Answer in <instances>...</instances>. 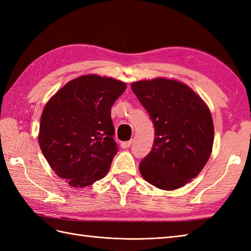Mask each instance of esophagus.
Wrapping results in <instances>:
<instances>
[{"label":"esophagus","mask_w":251,"mask_h":251,"mask_svg":"<svg viewBox=\"0 0 251 251\" xmlns=\"http://www.w3.org/2000/svg\"><path fill=\"white\" fill-rule=\"evenodd\" d=\"M131 140H129V141H124V142H122L121 143V147L123 148V149H127V148H129L130 146H131Z\"/></svg>","instance_id":"1"}]
</instances>
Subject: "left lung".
I'll use <instances>...</instances> for the list:
<instances>
[{"label": "left lung", "mask_w": 251, "mask_h": 251, "mask_svg": "<svg viewBox=\"0 0 251 251\" xmlns=\"http://www.w3.org/2000/svg\"><path fill=\"white\" fill-rule=\"evenodd\" d=\"M131 89L155 129L140 174L158 189H179L201 172L210 156L215 134L210 111L199 95L176 79L138 81Z\"/></svg>", "instance_id": "8db88e82"}]
</instances>
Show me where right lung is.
<instances>
[{
	"mask_svg": "<svg viewBox=\"0 0 251 251\" xmlns=\"http://www.w3.org/2000/svg\"><path fill=\"white\" fill-rule=\"evenodd\" d=\"M126 84L95 74L67 83L46 103L39 143L56 175L84 188L108 174L117 153L111 108Z\"/></svg>",
	"mask_w": 251,
	"mask_h": 251,
	"instance_id": "1",
	"label": "right lung"
}]
</instances>
